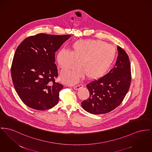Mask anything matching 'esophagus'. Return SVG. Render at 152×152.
<instances>
[{
    "mask_svg": "<svg viewBox=\"0 0 152 152\" xmlns=\"http://www.w3.org/2000/svg\"><path fill=\"white\" fill-rule=\"evenodd\" d=\"M82 86H83V85H82V84H80V85H77V86H74L73 88H74L75 90H78V89H79L80 88H82Z\"/></svg>",
    "mask_w": 152,
    "mask_h": 152,
    "instance_id": "esophagus-1",
    "label": "esophagus"
}]
</instances>
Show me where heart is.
<instances>
[{"label":"heart","instance_id":"b5f03b06","mask_svg":"<svg viewBox=\"0 0 152 152\" xmlns=\"http://www.w3.org/2000/svg\"><path fill=\"white\" fill-rule=\"evenodd\" d=\"M116 50L110 44L96 40H80L72 45V52L63 49L57 60L62 69H70L80 61L81 66L72 70L61 71V78L67 84H75L85 75L89 79H97L107 71L115 60Z\"/></svg>","mask_w":152,"mask_h":152}]
</instances>
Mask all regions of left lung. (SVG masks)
<instances>
[{"label": "left lung", "mask_w": 152, "mask_h": 152, "mask_svg": "<svg viewBox=\"0 0 152 152\" xmlns=\"http://www.w3.org/2000/svg\"><path fill=\"white\" fill-rule=\"evenodd\" d=\"M118 56L115 67L98 80L89 82L86 87L90 92L88 99L81 102L82 108L92 114H104L118 107L129 91L131 81L129 58L118 45Z\"/></svg>", "instance_id": "left-lung-1"}]
</instances>
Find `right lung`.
<instances>
[{
	"label": "right lung",
	"mask_w": 152,
	"mask_h": 152,
	"mask_svg": "<svg viewBox=\"0 0 152 152\" xmlns=\"http://www.w3.org/2000/svg\"><path fill=\"white\" fill-rule=\"evenodd\" d=\"M70 36L39 33L27 37L17 47L11 78L18 95L28 107L45 111L58 102L63 86L55 82L58 76L55 52Z\"/></svg>",
	"instance_id": "add662e5"
}]
</instances>
